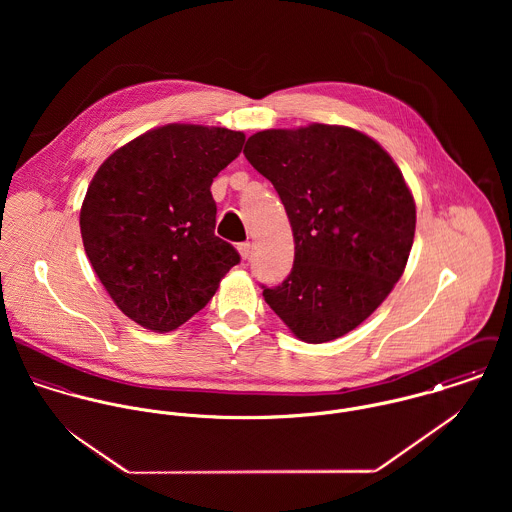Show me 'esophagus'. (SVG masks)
<instances>
[{"label":"esophagus","instance_id":"esophagus-1","mask_svg":"<svg viewBox=\"0 0 512 512\" xmlns=\"http://www.w3.org/2000/svg\"><path fill=\"white\" fill-rule=\"evenodd\" d=\"M238 254L242 260H248L252 256V244L250 242H242L238 244Z\"/></svg>","mask_w":512,"mask_h":512}]
</instances>
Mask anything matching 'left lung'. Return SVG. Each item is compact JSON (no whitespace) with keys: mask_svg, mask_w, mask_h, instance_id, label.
<instances>
[{"mask_svg":"<svg viewBox=\"0 0 512 512\" xmlns=\"http://www.w3.org/2000/svg\"><path fill=\"white\" fill-rule=\"evenodd\" d=\"M244 155L278 191L295 242L290 276L262 286L266 303L305 343L347 335L404 274L416 205L402 171L347 126L264 130Z\"/></svg>","mask_w":512,"mask_h":512,"instance_id":"1","label":"left lung"}]
</instances>
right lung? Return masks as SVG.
Segmentation results:
<instances>
[{
    "label": "right lung",
    "mask_w": 512,
    "mask_h": 512,
    "mask_svg": "<svg viewBox=\"0 0 512 512\" xmlns=\"http://www.w3.org/2000/svg\"><path fill=\"white\" fill-rule=\"evenodd\" d=\"M244 140L226 128L167 124L116 149L92 177L82 244L104 290L138 325L177 329L240 262L215 234L211 185Z\"/></svg>",
    "instance_id": "right-lung-1"
}]
</instances>
